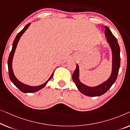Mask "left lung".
<instances>
[{"mask_svg": "<svg viewBox=\"0 0 130 130\" xmlns=\"http://www.w3.org/2000/svg\"><path fill=\"white\" fill-rule=\"evenodd\" d=\"M104 34L112 52V71L109 78L96 86H87L79 80V68L77 64L72 75V79L78 90L82 94L88 96H100L105 93L115 82L120 67V49L117 40L107 26L105 27Z\"/></svg>", "mask_w": 130, "mask_h": 130, "instance_id": "1", "label": "left lung"}]
</instances>
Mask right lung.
<instances>
[{"instance_id": "add662e5", "label": "right lung", "mask_w": 130, "mask_h": 130, "mask_svg": "<svg viewBox=\"0 0 130 130\" xmlns=\"http://www.w3.org/2000/svg\"><path fill=\"white\" fill-rule=\"evenodd\" d=\"M30 24L31 23H30L27 24L26 26L24 27V28H23L21 31L19 32V33L17 34L16 37H15V39L13 43L12 49H11V51L10 52V53L8 61H7V64H8L9 75L10 79L13 84H14L15 86L21 91V92H22L23 93H33V92H37V91H38L39 90L41 89L42 88H43L45 86V85H46V84H47L48 81H49L50 79L53 77L54 75V71L53 73H52V75H51V76L50 77V78L48 79L45 83H44L43 84L41 85H39V86H29V85H27L24 84L23 83L21 82L20 81H19L18 79L16 78V77L15 76L14 72H13V68H12V62H13V57H14V54L15 53V50L16 49L17 44H18V42L19 41V40H20L21 37L22 36L23 34L26 31L27 29L28 28V27L30 26Z\"/></svg>"}]
</instances>
